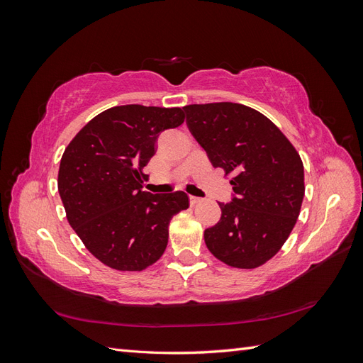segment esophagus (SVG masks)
I'll use <instances>...</instances> for the list:
<instances>
[{
  "instance_id": "esophagus-1",
  "label": "esophagus",
  "mask_w": 363,
  "mask_h": 363,
  "mask_svg": "<svg viewBox=\"0 0 363 363\" xmlns=\"http://www.w3.org/2000/svg\"><path fill=\"white\" fill-rule=\"evenodd\" d=\"M189 201H191V206H195V204L201 203V199H199V196H191Z\"/></svg>"
}]
</instances>
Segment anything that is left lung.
I'll use <instances>...</instances> for the list:
<instances>
[{
	"label": "left lung",
	"mask_w": 363,
	"mask_h": 363,
	"mask_svg": "<svg viewBox=\"0 0 363 363\" xmlns=\"http://www.w3.org/2000/svg\"><path fill=\"white\" fill-rule=\"evenodd\" d=\"M188 127L215 168L230 175L235 199L204 230L208 251L225 265L255 269L286 242L304 196L298 151L265 115L238 103L184 106Z\"/></svg>",
	"instance_id": "1"
}]
</instances>
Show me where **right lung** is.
I'll use <instances>...</instances> for the list:
<instances>
[{"label":"right lung","instance_id":"obj_1","mask_svg":"<svg viewBox=\"0 0 363 363\" xmlns=\"http://www.w3.org/2000/svg\"><path fill=\"white\" fill-rule=\"evenodd\" d=\"M183 123L180 107L116 106L91 119L65 148L57 188L68 223L104 265L142 271L164 252L171 219L189 207V196L142 191L144 167L162 131Z\"/></svg>","mask_w":363,"mask_h":363}]
</instances>
